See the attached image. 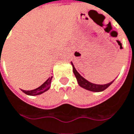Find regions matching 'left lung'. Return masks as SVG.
I'll return each mask as SVG.
<instances>
[{"label": "left lung", "mask_w": 134, "mask_h": 134, "mask_svg": "<svg viewBox=\"0 0 134 134\" xmlns=\"http://www.w3.org/2000/svg\"><path fill=\"white\" fill-rule=\"evenodd\" d=\"M120 47L121 49L122 48L121 47V44L120 43ZM71 65H72V69H73V72L76 77V79H77V81L79 86H81V87H83L84 89L87 90H90V91H93V92H101V91H103L104 90H105L107 87H109L110 86L111 84L113 83L114 81H111L109 83L105 84H93L90 81H88L87 80H86L84 77H83L75 69V66L72 63H71Z\"/></svg>", "instance_id": "1"}]
</instances>
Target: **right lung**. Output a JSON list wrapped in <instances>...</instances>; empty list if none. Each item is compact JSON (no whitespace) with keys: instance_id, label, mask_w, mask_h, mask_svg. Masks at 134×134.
<instances>
[{"instance_id":"add662e5","label":"right lung","mask_w":134,"mask_h":134,"mask_svg":"<svg viewBox=\"0 0 134 134\" xmlns=\"http://www.w3.org/2000/svg\"><path fill=\"white\" fill-rule=\"evenodd\" d=\"M52 77H49L44 84H41L40 87H38L37 88L35 89V90H23V92L25 93V94L27 95H29V96H37V95H40L41 93H43L44 92H46L47 90H48L50 89V84H51V81H52Z\"/></svg>"}]
</instances>
